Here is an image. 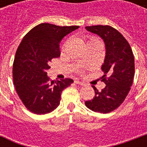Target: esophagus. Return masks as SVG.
Instances as JSON below:
<instances>
[{
    "label": "esophagus",
    "instance_id": "obj_1",
    "mask_svg": "<svg viewBox=\"0 0 147 147\" xmlns=\"http://www.w3.org/2000/svg\"><path fill=\"white\" fill-rule=\"evenodd\" d=\"M75 83H76V84H77V85H85V83L82 82H80V81H78V80L75 81Z\"/></svg>",
    "mask_w": 147,
    "mask_h": 147
}]
</instances>
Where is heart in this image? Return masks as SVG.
I'll return each mask as SVG.
<instances>
[{"label": "heart", "mask_w": 147, "mask_h": 147, "mask_svg": "<svg viewBox=\"0 0 147 147\" xmlns=\"http://www.w3.org/2000/svg\"><path fill=\"white\" fill-rule=\"evenodd\" d=\"M100 42V41H99V40H98V39H96V38L91 37V38H90V40H88V42Z\"/></svg>", "instance_id": "1"}]
</instances>
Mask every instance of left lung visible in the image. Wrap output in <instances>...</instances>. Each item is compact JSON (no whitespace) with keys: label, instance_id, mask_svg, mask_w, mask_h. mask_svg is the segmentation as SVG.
<instances>
[{"label":"left lung","instance_id":"8db88e82","mask_svg":"<svg viewBox=\"0 0 147 147\" xmlns=\"http://www.w3.org/2000/svg\"><path fill=\"white\" fill-rule=\"evenodd\" d=\"M85 29L105 42L106 55L101 66L105 75L101 78L106 86L100 92L92 86L95 95L85 104L93 111L107 114L117 109L130 92L134 77V57L130 44L116 29L107 25L85 26Z\"/></svg>","mask_w":147,"mask_h":147}]
</instances>
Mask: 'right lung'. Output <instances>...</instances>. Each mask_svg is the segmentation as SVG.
Here are the masks:
<instances>
[{
	"mask_svg": "<svg viewBox=\"0 0 147 147\" xmlns=\"http://www.w3.org/2000/svg\"><path fill=\"white\" fill-rule=\"evenodd\" d=\"M78 26L40 24L23 38L13 64L15 89L25 107L36 114L50 113L59 105L61 94L73 80L50 81L47 70L51 60L60 56V42Z\"/></svg>",
	"mask_w": 147,
	"mask_h": 147,
	"instance_id": "add662e5",
	"label": "right lung"
}]
</instances>
